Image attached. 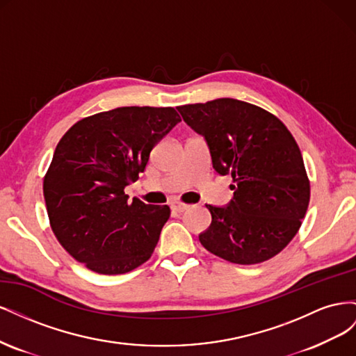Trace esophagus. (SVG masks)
Segmentation results:
<instances>
[{
    "instance_id": "34e87169",
    "label": "esophagus",
    "mask_w": 356,
    "mask_h": 356,
    "mask_svg": "<svg viewBox=\"0 0 356 356\" xmlns=\"http://www.w3.org/2000/svg\"><path fill=\"white\" fill-rule=\"evenodd\" d=\"M170 209L174 211V212L181 213V212H184V211L188 209V204L182 203V202H178V200H174V202H170Z\"/></svg>"
}]
</instances>
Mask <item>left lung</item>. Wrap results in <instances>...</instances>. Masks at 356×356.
Returning a JSON list of instances; mask_svg holds the SVG:
<instances>
[{
	"label": "left lung",
	"instance_id": "1",
	"mask_svg": "<svg viewBox=\"0 0 356 356\" xmlns=\"http://www.w3.org/2000/svg\"><path fill=\"white\" fill-rule=\"evenodd\" d=\"M204 136L212 166L232 175L229 207H212L199 234L209 252L234 264H257L281 252L297 234L310 200V182L294 136L276 115L232 98L178 106Z\"/></svg>",
	"mask_w": 356,
	"mask_h": 356
}]
</instances>
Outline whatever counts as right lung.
Wrapping results in <instances>:
<instances>
[{
    "mask_svg": "<svg viewBox=\"0 0 356 356\" xmlns=\"http://www.w3.org/2000/svg\"><path fill=\"white\" fill-rule=\"evenodd\" d=\"M179 122L172 106H120L81 118L60 138L42 193L56 239L89 270L122 275L152 257L170 209L129 203L124 187Z\"/></svg>",
    "mask_w": 356,
    "mask_h": 356,
    "instance_id": "1",
    "label": "right lung"
}]
</instances>
